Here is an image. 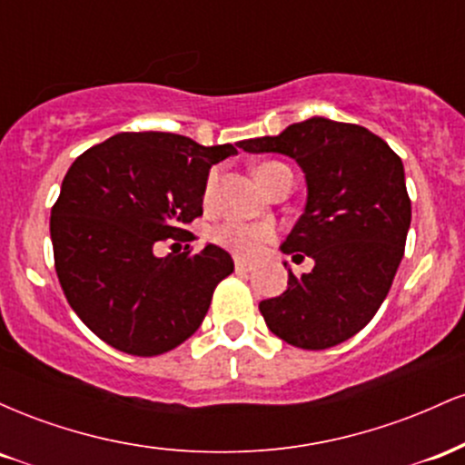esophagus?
Listing matches in <instances>:
<instances>
[{"instance_id":"obj_1","label":"esophagus","mask_w":465,"mask_h":465,"mask_svg":"<svg viewBox=\"0 0 465 465\" xmlns=\"http://www.w3.org/2000/svg\"><path fill=\"white\" fill-rule=\"evenodd\" d=\"M251 271H253V266L247 264V262H242V260H236V273H238V275L251 273Z\"/></svg>"}]
</instances>
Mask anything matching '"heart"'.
Returning a JSON list of instances; mask_svg holds the SVG:
<instances>
[{"mask_svg":"<svg viewBox=\"0 0 465 465\" xmlns=\"http://www.w3.org/2000/svg\"><path fill=\"white\" fill-rule=\"evenodd\" d=\"M288 165L280 162H264L258 165L255 174H258L260 183L269 185L271 179L275 177L280 170H286ZM218 185V173L212 170L205 179V188H203V201L210 205L214 201ZM216 244H221L223 249H227L229 253L236 255L238 260H258L260 255L266 253L275 244L277 232L275 227L266 225V223H244V221H227L223 225H218L212 233Z\"/></svg>","mask_w":465,"mask_h":465,"instance_id":"obj_1","label":"heart"}]
</instances>
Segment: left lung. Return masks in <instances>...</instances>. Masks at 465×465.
<instances>
[{"label": "left lung", "mask_w": 465, "mask_h": 465, "mask_svg": "<svg viewBox=\"0 0 465 465\" xmlns=\"http://www.w3.org/2000/svg\"><path fill=\"white\" fill-rule=\"evenodd\" d=\"M282 153L306 173V210L282 251L311 273H288L280 297L260 302L275 336L302 350H328L361 332L385 302L404 255L411 199L402 159L365 126L311 117L273 137L238 143Z\"/></svg>", "instance_id": "left-lung-1"}]
</instances>
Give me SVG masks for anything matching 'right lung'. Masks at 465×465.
<instances>
[{"instance_id":"add662e5","label":"right lung","mask_w":465,"mask_h":465,"mask_svg":"<svg viewBox=\"0 0 465 465\" xmlns=\"http://www.w3.org/2000/svg\"><path fill=\"white\" fill-rule=\"evenodd\" d=\"M238 151L174 133H117L84 151L52 205L54 269L80 322L111 348L159 356L199 330L216 286L232 275L227 251L154 255L203 214L210 168Z\"/></svg>"}]
</instances>
